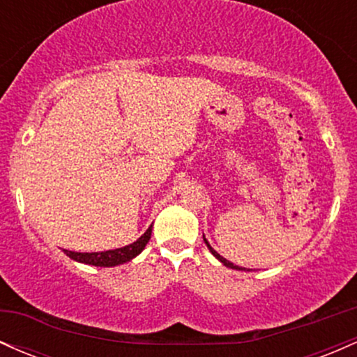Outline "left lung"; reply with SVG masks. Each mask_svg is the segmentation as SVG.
I'll list each match as a JSON object with an SVG mask.
<instances>
[{
    "instance_id": "8db88e82",
    "label": "left lung",
    "mask_w": 357,
    "mask_h": 357,
    "mask_svg": "<svg viewBox=\"0 0 357 357\" xmlns=\"http://www.w3.org/2000/svg\"><path fill=\"white\" fill-rule=\"evenodd\" d=\"M203 240H204V243H206V247H208V248H210V252H211V253H213V255H215L216 258H218V260L221 261V264H223V265H225V267H228V268H235V270H245V268H241V267H238V265H233V264H231V261H228V260H227V258H223V257H221L218 252H215V250H213V248H211V245H210V243H208V240H206V238H204V235H203Z\"/></svg>"
}]
</instances>
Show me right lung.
<instances>
[{
    "mask_svg": "<svg viewBox=\"0 0 357 357\" xmlns=\"http://www.w3.org/2000/svg\"><path fill=\"white\" fill-rule=\"evenodd\" d=\"M151 231H153V225L147 228L146 233L141 236V238H137L134 243L127 245V247H122V248L107 250V252H92V253H80V252H70V250H65V253H67V257H70L72 260L80 261V264L96 265V267H116V265L130 261L134 257H137L139 253L144 250L147 241L151 238Z\"/></svg>",
    "mask_w": 357,
    "mask_h": 357,
    "instance_id": "1",
    "label": "right lung"
}]
</instances>
